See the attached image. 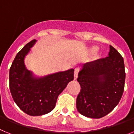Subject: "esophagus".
I'll use <instances>...</instances> for the list:
<instances>
[{
  "label": "esophagus",
  "mask_w": 134,
  "mask_h": 134,
  "mask_svg": "<svg viewBox=\"0 0 134 134\" xmlns=\"http://www.w3.org/2000/svg\"><path fill=\"white\" fill-rule=\"evenodd\" d=\"M80 71V69L78 67L75 69V71H74V80H77V75H78V73Z\"/></svg>",
  "instance_id": "34e87169"
}]
</instances>
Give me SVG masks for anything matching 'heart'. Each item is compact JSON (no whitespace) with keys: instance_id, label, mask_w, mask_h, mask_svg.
I'll return each mask as SVG.
<instances>
[{"instance_id":"obj_1","label":"heart","mask_w":134,"mask_h":134,"mask_svg":"<svg viewBox=\"0 0 134 134\" xmlns=\"http://www.w3.org/2000/svg\"><path fill=\"white\" fill-rule=\"evenodd\" d=\"M98 50V47L97 46H94V47H92L91 48V51L92 52H96V51Z\"/></svg>"}]
</instances>
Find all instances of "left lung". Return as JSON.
<instances>
[{"label":"left lung","mask_w":134,"mask_h":134,"mask_svg":"<svg viewBox=\"0 0 134 134\" xmlns=\"http://www.w3.org/2000/svg\"><path fill=\"white\" fill-rule=\"evenodd\" d=\"M77 80L81 86L76 100L79 113L90 118L104 117L118 104L124 91L122 56L110 45L109 56L84 64Z\"/></svg>","instance_id":"8db88e82"}]
</instances>
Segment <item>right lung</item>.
Wrapping results in <instances>:
<instances>
[{
  "mask_svg": "<svg viewBox=\"0 0 134 134\" xmlns=\"http://www.w3.org/2000/svg\"><path fill=\"white\" fill-rule=\"evenodd\" d=\"M36 40L27 43L17 54L9 71V88L19 109L31 116H40L53 110L57 98L74 79V69L34 77L27 70L24 59Z\"/></svg>",
  "mask_w": 134,
  "mask_h": 134,
  "instance_id": "add662e5",
  "label": "right lung"
}]
</instances>
